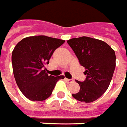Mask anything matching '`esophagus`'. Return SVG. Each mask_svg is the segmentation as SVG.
<instances>
[{
    "mask_svg": "<svg viewBox=\"0 0 127 127\" xmlns=\"http://www.w3.org/2000/svg\"><path fill=\"white\" fill-rule=\"evenodd\" d=\"M66 81H67V83H72L74 81L73 79H66Z\"/></svg>",
    "mask_w": 127,
    "mask_h": 127,
    "instance_id": "esophagus-1",
    "label": "esophagus"
}]
</instances>
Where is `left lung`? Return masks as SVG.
Here are the masks:
<instances>
[{
    "instance_id": "obj_1",
    "label": "left lung",
    "mask_w": 127,
    "mask_h": 127,
    "mask_svg": "<svg viewBox=\"0 0 127 127\" xmlns=\"http://www.w3.org/2000/svg\"><path fill=\"white\" fill-rule=\"evenodd\" d=\"M67 43L85 68L86 75L83 82L76 80L80 90L72 96L80 101L93 102L103 95L110 84L116 66L115 52L104 41L86 36L71 38Z\"/></svg>"
}]
</instances>
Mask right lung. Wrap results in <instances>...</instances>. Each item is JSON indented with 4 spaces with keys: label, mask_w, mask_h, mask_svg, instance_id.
Instances as JSON below:
<instances>
[{
    "label": "right lung",
    "mask_w": 127,
    "mask_h": 127,
    "mask_svg": "<svg viewBox=\"0 0 127 127\" xmlns=\"http://www.w3.org/2000/svg\"><path fill=\"white\" fill-rule=\"evenodd\" d=\"M64 42L46 35H34L23 38L15 46L12 52L13 75L19 89L29 100L46 99L56 82L64 79V76H48L43 69L54 51Z\"/></svg>",
    "instance_id": "obj_1"
}]
</instances>
